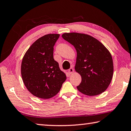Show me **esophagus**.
Masks as SVG:
<instances>
[{"instance_id": "1", "label": "esophagus", "mask_w": 131, "mask_h": 131, "mask_svg": "<svg viewBox=\"0 0 131 131\" xmlns=\"http://www.w3.org/2000/svg\"><path fill=\"white\" fill-rule=\"evenodd\" d=\"M73 72H74V70L72 68H70L68 70V72H69V74H72V73H73Z\"/></svg>"}]
</instances>
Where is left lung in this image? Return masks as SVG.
<instances>
[{
  "label": "left lung",
  "instance_id": "left-lung-1",
  "mask_svg": "<svg viewBox=\"0 0 131 131\" xmlns=\"http://www.w3.org/2000/svg\"><path fill=\"white\" fill-rule=\"evenodd\" d=\"M62 37L76 50L75 70L81 77L77 90L88 96L97 95L105 91L113 74V62L108 50L88 35L65 33Z\"/></svg>",
  "mask_w": 131,
  "mask_h": 131
}]
</instances>
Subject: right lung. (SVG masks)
Instances as JSON below:
<instances>
[{"mask_svg":"<svg viewBox=\"0 0 131 131\" xmlns=\"http://www.w3.org/2000/svg\"><path fill=\"white\" fill-rule=\"evenodd\" d=\"M59 34H48L29 48L21 63V76L25 87L34 96L42 99L54 96L60 91L66 74L53 57Z\"/></svg>","mask_w":131,"mask_h":131,"instance_id":"add662e5","label":"right lung"}]
</instances>
